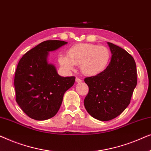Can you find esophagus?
<instances>
[{
  "instance_id": "34e87169",
  "label": "esophagus",
  "mask_w": 151,
  "mask_h": 151,
  "mask_svg": "<svg viewBox=\"0 0 151 151\" xmlns=\"http://www.w3.org/2000/svg\"><path fill=\"white\" fill-rule=\"evenodd\" d=\"M82 80L80 79V78H76V82H77V83H80V82H82Z\"/></svg>"
}]
</instances>
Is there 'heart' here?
Wrapping results in <instances>:
<instances>
[{
  "label": "heart",
  "mask_w": 151,
  "mask_h": 151,
  "mask_svg": "<svg viewBox=\"0 0 151 151\" xmlns=\"http://www.w3.org/2000/svg\"><path fill=\"white\" fill-rule=\"evenodd\" d=\"M111 58V51L106 47L81 43L70 47L67 55H59L58 62L67 71H72L75 65H80V71L84 75L95 76L106 69Z\"/></svg>",
  "instance_id": "obj_1"
}]
</instances>
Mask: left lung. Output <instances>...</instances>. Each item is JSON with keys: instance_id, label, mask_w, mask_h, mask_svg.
<instances>
[{"instance_id": "1", "label": "left lung", "mask_w": 151, "mask_h": 151, "mask_svg": "<svg viewBox=\"0 0 151 151\" xmlns=\"http://www.w3.org/2000/svg\"><path fill=\"white\" fill-rule=\"evenodd\" d=\"M107 44L112 55L109 66L99 75L84 79L88 86L84 107L100 121L114 119L127 108L137 82L136 64L131 55L113 43Z\"/></svg>"}]
</instances>
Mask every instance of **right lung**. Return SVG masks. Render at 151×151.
I'll use <instances>...</instances> for the list:
<instances>
[{
	"instance_id": "add662e5",
	"label": "right lung",
	"mask_w": 151,
	"mask_h": 151,
	"mask_svg": "<svg viewBox=\"0 0 151 151\" xmlns=\"http://www.w3.org/2000/svg\"><path fill=\"white\" fill-rule=\"evenodd\" d=\"M67 44L44 41L27 51L18 64L14 78L16 102L31 118L45 120L55 116L65 93L74 84L75 77L60 76L47 59L49 52Z\"/></svg>"
}]
</instances>
